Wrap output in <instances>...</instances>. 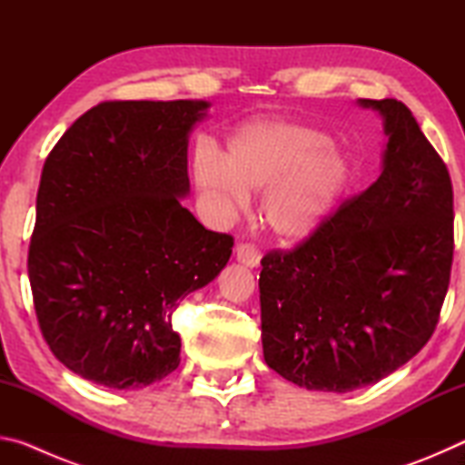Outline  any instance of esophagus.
<instances>
[{
  "label": "esophagus",
  "instance_id": "esophagus-1",
  "mask_svg": "<svg viewBox=\"0 0 465 465\" xmlns=\"http://www.w3.org/2000/svg\"><path fill=\"white\" fill-rule=\"evenodd\" d=\"M235 261L248 266V269H256V266L261 264V252L252 246V243H240V246L235 248Z\"/></svg>",
  "mask_w": 465,
  "mask_h": 465
}]
</instances>
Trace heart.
Here are the masks:
<instances>
[{
    "label": "heart",
    "instance_id": "b5f03b06",
    "mask_svg": "<svg viewBox=\"0 0 465 465\" xmlns=\"http://www.w3.org/2000/svg\"><path fill=\"white\" fill-rule=\"evenodd\" d=\"M196 191L219 217L246 209L248 193H262V223L281 242L316 235L332 217L349 184V168L328 135L282 119L243 123L219 155L201 149L193 162Z\"/></svg>",
    "mask_w": 465,
    "mask_h": 465
}]
</instances>
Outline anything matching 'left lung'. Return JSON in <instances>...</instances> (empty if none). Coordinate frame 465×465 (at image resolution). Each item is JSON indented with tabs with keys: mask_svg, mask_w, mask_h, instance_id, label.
<instances>
[{
	"mask_svg": "<svg viewBox=\"0 0 465 465\" xmlns=\"http://www.w3.org/2000/svg\"><path fill=\"white\" fill-rule=\"evenodd\" d=\"M381 116V174L291 252L262 258L266 365L299 388L352 391L408 363L435 332L453 261L447 166L402 102Z\"/></svg>",
	"mask_w": 465,
	"mask_h": 465,
	"instance_id": "1",
	"label": "left lung"
}]
</instances>
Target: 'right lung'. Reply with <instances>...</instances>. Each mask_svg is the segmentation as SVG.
Returning a JSON list of instances; mask_svg holds the SVG:
<instances>
[{
    "mask_svg": "<svg viewBox=\"0 0 465 465\" xmlns=\"http://www.w3.org/2000/svg\"><path fill=\"white\" fill-rule=\"evenodd\" d=\"M209 106L102 102L46 157L28 279L46 344L84 380L137 390L174 371L172 313L230 261L232 235L180 203L188 137Z\"/></svg>",
    "mask_w": 465,
    "mask_h": 465,
    "instance_id": "1",
    "label": "right lung"
}]
</instances>
